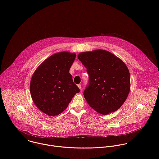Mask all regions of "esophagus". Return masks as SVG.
<instances>
[{
	"mask_svg": "<svg viewBox=\"0 0 159 159\" xmlns=\"http://www.w3.org/2000/svg\"><path fill=\"white\" fill-rule=\"evenodd\" d=\"M77 86H78V87H79L80 89H81V88H82V85H81L80 84H78V85H77Z\"/></svg>",
	"mask_w": 159,
	"mask_h": 159,
	"instance_id": "obj_1",
	"label": "esophagus"
}]
</instances>
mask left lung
<instances>
[{
	"label": "left lung",
	"mask_w": 159,
	"mask_h": 159,
	"mask_svg": "<svg viewBox=\"0 0 159 159\" xmlns=\"http://www.w3.org/2000/svg\"><path fill=\"white\" fill-rule=\"evenodd\" d=\"M78 58L89 76L84 92L88 104L104 115L117 111L130 90V75L126 64L103 50L82 52Z\"/></svg>",
	"instance_id": "8db88e82"
}]
</instances>
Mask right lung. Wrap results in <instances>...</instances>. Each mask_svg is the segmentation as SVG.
<instances>
[{"instance_id": "add662e5", "label": "right lung", "mask_w": 159, "mask_h": 159, "mask_svg": "<svg viewBox=\"0 0 159 159\" xmlns=\"http://www.w3.org/2000/svg\"><path fill=\"white\" fill-rule=\"evenodd\" d=\"M76 55L59 52L45 60L34 72L30 93L36 107L48 116L60 115L80 92L69 73Z\"/></svg>"}]
</instances>
